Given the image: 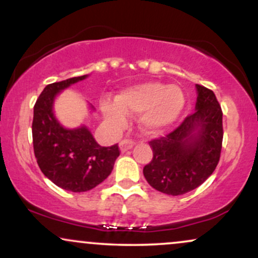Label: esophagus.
I'll return each instance as SVG.
<instances>
[{
    "instance_id": "esophagus-1",
    "label": "esophagus",
    "mask_w": 258,
    "mask_h": 258,
    "mask_svg": "<svg viewBox=\"0 0 258 258\" xmlns=\"http://www.w3.org/2000/svg\"><path fill=\"white\" fill-rule=\"evenodd\" d=\"M120 150L122 153L127 152V150H130L131 148H133V146H135V142L131 141V139H122V141L120 142Z\"/></svg>"
}]
</instances>
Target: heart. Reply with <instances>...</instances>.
Returning <instances> with one entry per match:
<instances>
[{
  "mask_svg": "<svg viewBox=\"0 0 258 258\" xmlns=\"http://www.w3.org/2000/svg\"><path fill=\"white\" fill-rule=\"evenodd\" d=\"M184 106L185 96L179 86L146 81L122 90L115 100H104L102 111L109 125L116 130L126 125L127 115L141 112V128L147 133H158L176 122Z\"/></svg>",
  "mask_w": 258,
  "mask_h": 258,
  "instance_id": "1",
  "label": "heart"
}]
</instances>
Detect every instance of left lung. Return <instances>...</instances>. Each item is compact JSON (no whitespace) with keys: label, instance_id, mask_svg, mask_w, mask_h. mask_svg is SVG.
<instances>
[{"label":"left lung","instance_id":"1","mask_svg":"<svg viewBox=\"0 0 258 258\" xmlns=\"http://www.w3.org/2000/svg\"><path fill=\"white\" fill-rule=\"evenodd\" d=\"M195 112L168 133L149 142L153 159L143 168L147 182L168 195H182L203 184L220 161L223 125L215 93L197 85Z\"/></svg>","mask_w":258,"mask_h":258}]
</instances>
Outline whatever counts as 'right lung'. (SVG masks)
<instances>
[{"label":"right lung","mask_w":258,"mask_h":258,"mask_svg":"<svg viewBox=\"0 0 258 258\" xmlns=\"http://www.w3.org/2000/svg\"><path fill=\"white\" fill-rule=\"evenodd\" d=\"M87 75L49 84L34 106L32 143L42 173L65 190L81 193L93 189L111 173L120 155L117 144L100 147L86 126L65 128L53 114L55 96Z\"/></svg>","instance_id":"add662e5"}]
</instances>
